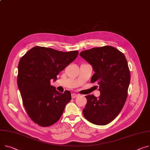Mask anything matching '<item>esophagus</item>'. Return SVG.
Masks as SVG:
<instances>
[{
  "instance_id": "34e87169",
  "label": "esophagus",
  "mask_w": 150,
  "mask_h": 150,
  "mask_svg": "<svg viewBox=\"0 0 150 150\" xmlns=\"http://www.w3.org/2000/svg\"><path fill=\"white\" fill-rule=\"evenodd\" d=\"M78 96V95L77 94H76V93H72V98H76Z\"/></svg>"
}]
</instances>
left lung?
Segmentation results:
<instances>
[{
  "mask_svg": "<svg viewBox=\"0 0 150 150\" xmlns=\"http://www.w3.org/2000/svg\"><path fill=\"white\" fill-rule=\"evenodd\" d=\"M80 56L91 64L95 74L91 83L99 85L100 96H86L87 103L83 110L88 121L105 125L121 112L128 94L130 72L124 54L110 46L94 47L82 51Z\"/></svg>",
  "mask_w": 150,
  "mask_h": 150,
  "instance_id": "1",
  "label": "left lung"
}]
</instances>
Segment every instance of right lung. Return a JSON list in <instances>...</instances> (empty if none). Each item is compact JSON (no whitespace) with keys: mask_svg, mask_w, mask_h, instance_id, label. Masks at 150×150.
<instances>
[{"mask_svg":"<svg viewBox=\"0 0 150 150\" xmlns=\"http://www.w3.org/2000/svg\"><path fill=\"white\" fill-rule=\"evenodd\" d=\"M78 55L77 51L65 52L35 46L20 59L18 87L28 116L40 126L49 127L56 123L71 101L70 91L58 92L51 85V80L55 81L59 72Z\"/></svg>","mask_w":150,"mask_h":150,"instance_id":"1","label":"right lung"}]
</instances>
